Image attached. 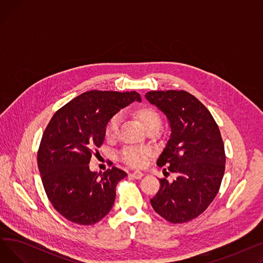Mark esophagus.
<instances>
[{
    "label": "esophagus",
    "mask_w": 263,
    "mask_h": 263,
    "mask_svg": "<svg viewBox=\"0 0 263 263\" xmlns=\"http://www.w3.org/2000/svg\"><path fill=\"white\" fill-rule=\"evenodd\" d=\"M130 176H132L134 179H141L144 176V174L142 172H140V171H136V172L131 173Z\"/></svg>",
    "instance_id": "esophagus-1"
}]
</instances>
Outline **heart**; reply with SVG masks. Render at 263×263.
<instances>
[{
	"label": "heart",
	"mask_w": 263,
	"mask_h": 263,
	"mask_svg": "<svg viewBox=\"0 0 263 263\" xmlns=\"http://www.w3.org/2000/svg\"><path fill=\"white\" fill-rule=\"evenodd\" d=\"M136 117L139 118L145 130L149 129H158L161 126V116L157 110L153 107L144 106L139 108L135 112ZM120 122V116L114 115L110 118L105 127V136L107 139L115 137L118 126ZM150 156V151L147 149H140L136 147H127L121 153V160L133 167H141L145 165L147 159Z\"/></svg>",
	"instance_id": "1"
}]
</instances>
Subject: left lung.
<instances>
[{
  "label": "left lung",
  "instance_id": "obj_1",
  "mask_svg": "<svg viewBox=\"0 0 263 263\" xmlns=\"http://www.w3.org/2000/svg\"><path fill=\"white\" fill-rule=\"evenodd\" d=\"M145 97L166 115L171 127L157 165H166L176 175L172 182L160 179L151 205L173 224L189 222L208 208L222 183L226 163L222 136L208 108L190 92L155 90Z\"/></svg>",
  "mask_w": 263,
  "mask_h": 263
}]
</instances>
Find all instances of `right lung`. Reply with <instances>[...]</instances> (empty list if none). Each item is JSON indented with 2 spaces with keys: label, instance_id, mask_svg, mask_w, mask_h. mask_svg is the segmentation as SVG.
<instances>
[{
  "label": "right lung",
  "instance_id": "1",
  "mask_svg": "<svg viewBox=\"0 0 263 263\" xmlns=\"http://www.w3.org/2000/svg\"><path fill=\"white\" fill-rule=\"evenodd\" d=\"M133 101H142L139 92L86 91L61 107L47 126L37 154L41 181L54 209L70 222L93 225L112 209L116 185L127 173L113 166L97 174L88 164L104 141L108 120Z\"/></svg>",
  "mask_w": 263,
  "mask_h": 263
}]
</instances>
